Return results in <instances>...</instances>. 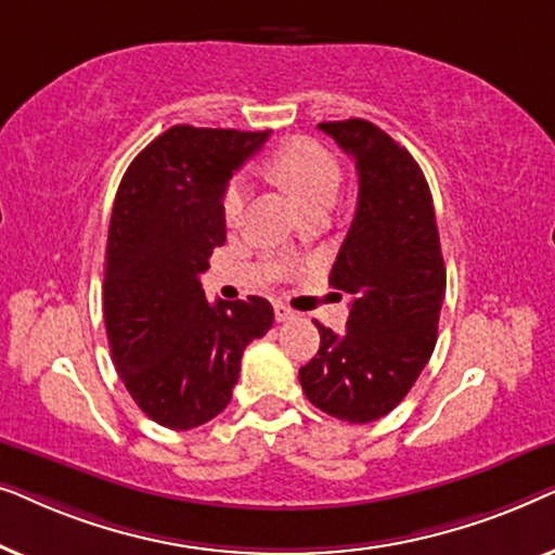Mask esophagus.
Segmentation results:
<instances>
[{
  "label": "esophagus",
  "mask_w": 555,
  "mask_h": 555,
  "mask_svg": "<svg viewBox=\"0 0 555 555\" xmlns=\"http://www.w3.org/2000/svg\"><path fill=\"white\" fill-rule=\"evenodd\" d=\"M295 318V310L283 306V302H275V321L278 323H285V321H293Z\"/></svg>",
  "instance_id": "obj_1"
}]
</instances>
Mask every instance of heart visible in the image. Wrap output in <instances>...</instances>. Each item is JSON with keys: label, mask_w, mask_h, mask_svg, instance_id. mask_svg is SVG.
I'll list each match as a JSON object with an SVG mask.
<instances>
[{"label": "heart", "mask_w": 555, "mask_h": 555, "mask_svg": "<svg viewBox=\"0 0 555 555\" xmlns=\"http://www.w3.org/2000/svg\"><path fill=\"white\" fill-rule=\"evenodd\" d=\"M264 171L293 196L306 211L328 209L336 199L340 164L328 149L313 139H291L278 146L264 162ZM247 204L245 179H232L222 196V215L227 224H237Z\"/></svg>", "instance_id": "heart-1"}]
</instances>
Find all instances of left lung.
Instances as JSON below:
<instances>
[{
	"instance_id": "obj_1",
	"label": "left lung",
	"mask_w": 555,
	"mask_h": 555,
	"mask_svg": "<svg viewBox=\"0 0 555 555\" xmlns=\"http://www.w3.org/2000/svg\"><path fill=\"white\" fill-rule=\"evenodd\" d=\"M318 128L359 171V207L328 278L353 302L340 336L315 321L321 348L300 369V386L321 412L366 424L389 414L427 366L447 272L429 184L412 154L363 118Z\"/></svg>"
}]
</instances>
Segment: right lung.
Returning <instances> with one entry per match:
<instances>
[{"mask_svg": "<svg viewBox=\"0 0 555 555\" xmlns=\"http://www.w3.org/2000/svg\"><path fill=\"white\" fill-rule=\"evenodd\" d=\"M268 135L173 126L120 179L105 247V333L120 382L162 427L215 420L232 399L242 351L272 328L260 295L207 302L199 283L224 245L227 181Z\"/></svg>", "mask_w": 555, "mask_h": 555, "instance_id": "right-lung-1", "label": "right lung"}]
</instances>
